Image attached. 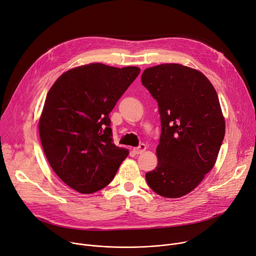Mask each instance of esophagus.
Wrapping results in <instances>:
<instances>
[{
  "mask_svg": "<svg viewBox=\"0 0 256 256\" xmlns=\"http://www.w3.org/2000/svg\"><path fill=\"white\" fill-rule=\"evenodd\" d=\"M146 150V146L142 144L140 146H136L133 148V152L136 154H142Z\"/></svg>",
  "mask_w": 256,
  "mask_h": 256,
  "instance_id": "obj_1",
  "label": "esophagus"
}]
</instances>
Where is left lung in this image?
<instances>
[{
  "mask_svg": "<svg viewBox=\"0 0 256 256\" xmlns=\"http://www.w3.org/2000/svg\"><path fill=\"white\" fill-rule=\"evenodd\" d=\"M142 85L159 106L158 166L146 174L148 186L165 198H180L214 166L226 123L218 93L199 70L165 64L144 70Z\"/></svg>",
  "mask_w": 256,
  "mask_h": 256,
  "instance_id": "obj_1",
  "label": "left lung"
}]
</instances>
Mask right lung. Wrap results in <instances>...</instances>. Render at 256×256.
<instances>
[{
    "label": "right lung",
    "mask_w": 256,
    "mask_h": 256,
    "mask_svg": "<svg viewBox=\"0 0 256 256\" xmlns=\"http://www.w3.org/2000/svg\"><path fill=\"white\" fill-rule=\"evenodd\" d=\"M140 68L90 64L62 74L50 88L38 121L46 158L81 194L106 188L129 152L112 140L110 112Z\"/></svg>",
    "instance_id": "obj_1"
}]
</instances>
